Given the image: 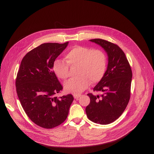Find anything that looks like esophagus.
<instances>
[{"label":"esophagus","mask_w":154,"mask_h":154,"mask_svg":"<svg viewBox=\"0 0 154 154\" xmlns=\"http://www.w3.org/2000/svg\"><path fill=\"white\" fill-rule=\"evenodd\" d=\"M80 94H74L73 95V96H74V99H79L80 97Z\"/></svg>","instance_id":"esophagus-1"}]
</instances>
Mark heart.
I'll use <instances>...</instances> for the list:
<instances>
[{
    "label": "heart",
    "mask_w": 154,
    "mask_h": 154,
    "mask_svg": "<svg viewBox=\"0 0 154 154\" xmlns=\"http://www.w3.org/2000/svg\"><path fill=\"white\" fill-rule=\"evenodd\" d=\"M67 63L56 59L52 66L55 75L60 79L69 76V66L78 67L79 77L72 79L64 84V90L68 93L79 94L88 87L90 82L95 84L103 78L107 68L106 55L102 51L75 46L66 54Z\"/></svg>",
    "instance_id": "1"
}]
</instances>
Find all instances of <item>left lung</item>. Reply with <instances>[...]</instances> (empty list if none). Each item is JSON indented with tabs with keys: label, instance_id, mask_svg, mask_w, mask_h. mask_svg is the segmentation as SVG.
Here are the masks:
<instances>
[{
	"label": "left lung",
	"instance_id": "obj_1",
	"mask_svg": "<svg viewBox=\"0 0 154 154\" xmlns=\"http://www.w3.org/2000/svg\"><path fill=\"white\" fill-rule=\"evenodd\" d=\"M103 48L108 56L106 73L94 88L100 95L88 94L91 102L85 108L88 119L96 124L114 122L125 110L131 96L132 73L122 50L116 44L100 38L89 40Z\"/></svg>",
	"mask_w": 154,
	"mask_h": 154
}]
</instances>
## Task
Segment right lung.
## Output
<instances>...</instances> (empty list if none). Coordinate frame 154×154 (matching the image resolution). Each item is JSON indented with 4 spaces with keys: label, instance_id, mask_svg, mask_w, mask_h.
Here are the masks:
<instances>
[{
    "label": "right lung",
    "instance_id": "obj_1",
    "mask_svg": "<svg viewBox=\"0 0 154 154\" xmlns=\"http://www.w3.org/2000/svg\"><path fill=\"white\" fill-rule=\"evenodd\" d=\"M68 44L37 47L23 57L17 73L15 87L22 107L32 122L45 128L63 123L74 100L71 94L55 96L63 87L53 71V63Z\"/></svg>",
    "mask_w": 154,
    "mask_h": 154
}]
</instances>
